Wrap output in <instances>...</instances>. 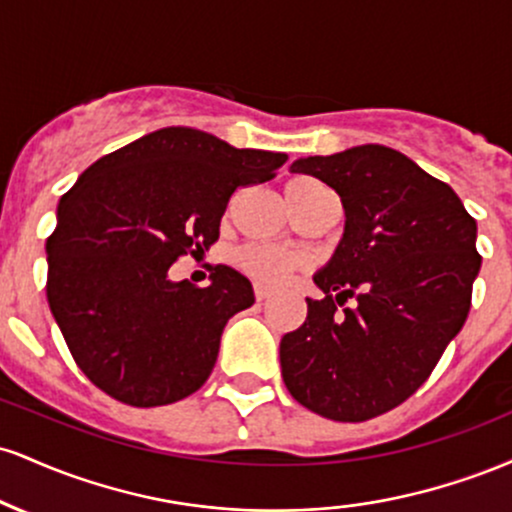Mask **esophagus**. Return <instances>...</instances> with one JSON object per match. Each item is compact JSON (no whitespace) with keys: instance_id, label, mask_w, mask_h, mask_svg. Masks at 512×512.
<instances>
[{"instance_id":"34e87169","label":"esophagus","mask_w":512,"mask_h":512,"mask_svg":"<svg viewBox=\"0 0 512 512\" xmlns=\"http://www.w3.org/2000/svg\"><path fill=\"white\" fill-rule=\"evenodd\" d=\"M269 296H272V291H269L267 289V286H262V284H255V298H257V301H267V298Z\"/></svg>"}]
</instances>
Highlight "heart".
I'll return each instance as SVG.
<instances>
[{"instance_id": "b5f03b06", "label": "heart", "mask_w": 512, "mask_h": 512, "mask_svg": "<svg viewBox=\"0 0 512 512\" xmlns=\"http://www.w3.org/2000/svg\"><path fill=\"white\" fill-rule=\"evenodd\" d=\"M322 190H325V187L315 185V182L298 180L289 185V190H286V199H289V202H301V199L317 195V192ZM233 262H236L240 272L248 274L250 279L257 281V284L272 286V289L274 286L286 284L289 276L301 267V260H298L296 255H291V252L281 248H274V245H262V243H250V245H243V248H238L236 255H233Z\"/></svg>"}]
</instances>
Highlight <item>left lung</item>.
Wrapping results in <instances>:
<instances>
[{"label":"left lung","mask_w":512,"mask_h":512,"mask_svg":"<svg viewBox=\"0 0 512 512\" xmlns=\"http://www.w3.org/2000/svg\"><path fill=\"white\" fill-rule=\"evenodd\" d=\"M291 173L327 182L346 223L315 274L325 298H305L308 317L281 339V378L325 419L368 421L414 395L462 330L481 267L477 221L390 146L298 158Z\"/></svg>","instance_id":"obj_1"}]
</instances>
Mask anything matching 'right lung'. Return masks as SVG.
<instances>
[{
    "label": "right lung",
    "instance_id": "add662e5",
    "mask_svg": "<svg viewBox=\"0 0 512 512\" xmlns=\"http://www.w3.org/2000/svg\"><path fill=\"white\" fill-rule=\"evenodd\" d=\"M286 154L163 127L98 158L62 195L48 238V303L76 366L129 407H163L207 383L226 322L255 303L219 264L199 289L170 264L219 240L238 187L274 178Z\"/></svg>",
    "mask_w": 512,
    "mask_h": 512
}]
</instances>
